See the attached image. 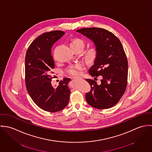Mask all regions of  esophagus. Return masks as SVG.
<instances>
[{"mask_svg": "<svg viewBox=\"0 0 152 152\" xmlns=\"http://www.w3.org/2000/svg\"><path fill=\"white\" fill-rule=\"evenodd\" d=\"M74 79H75V80H77V79H81V78H80V77H74Z\"/></svg>", "mask_w": 152, "mask_h": 152, "instance_id": "34e87169", "label": "esophagus"}]
</instances>
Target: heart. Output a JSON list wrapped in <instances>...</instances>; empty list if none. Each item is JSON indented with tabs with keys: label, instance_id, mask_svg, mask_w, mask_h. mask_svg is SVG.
<instances>
[{
	"label": "heart",
	"instance_id": "1",
	"mask_svg": "<svg viewBox=\"0 0 152 152\" xmlns=\"http://www.w3.org/2000/svg\"><path fill=\"white\" fill-rule=\"evenodd\" d=\"M85 45L84 42L80 38H74L72 39L70 43L69 46L71 48H79L82 50ZM98 55V51L95 47H91L88 49L85 53L84 57L87 62L91 63L94 61ZM83 68V65L81 64H77L75 65L69 66L66 69V72L71 75H78L80 74V71Z\"/></svg>",
	"mask_w": 152,
	"mask_h": 152
}]
</instances>
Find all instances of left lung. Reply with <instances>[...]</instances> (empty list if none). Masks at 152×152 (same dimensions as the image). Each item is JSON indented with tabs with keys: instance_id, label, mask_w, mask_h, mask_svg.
Listing matches in <instances>:
<instances>
[{
	"instance_id": "left-lung-1",
	"label": "left lung",
	"mask_w": 152,
	"mask_h": 152,
	"mask_svg": "<svg viewBox=\"0 0 152 152\" xmlns=\"http://www.w3.org/2000/svg\"><path fill=\"white\" fill-rule=\"evenodd\" d=\"M77 31L91 40L98 51L89 74L95 80L102 77L99 85L94 80L86 79L91 87L86 95L87 102L95 108H110L119 101L127 87L128 64L124 47L120 40L105 29L83 28Z\"/></svg>"
}]
</instances>
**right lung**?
Returning <instances> with one entry per match:
<instances>
[{
	"mask_svg": "<svg viewBox=\"0 0 152 152\" xmlns=\"http://www.w3.org/2000/svg\"><path fill=\"white\" fill-rule=\"evenodd\" d=\"M65 33L56 30L44 33L28 47L25 58V81L34 102L44 110L56 112L65 108L69 102V78H64L59 86L51 84L54 61L51 47Z\"/></svg>",
	"mask_w": 152,
	"mask_h": 152,
	"instance_id": "obj_1",
	"label": "right lung"
}]
</instances>
